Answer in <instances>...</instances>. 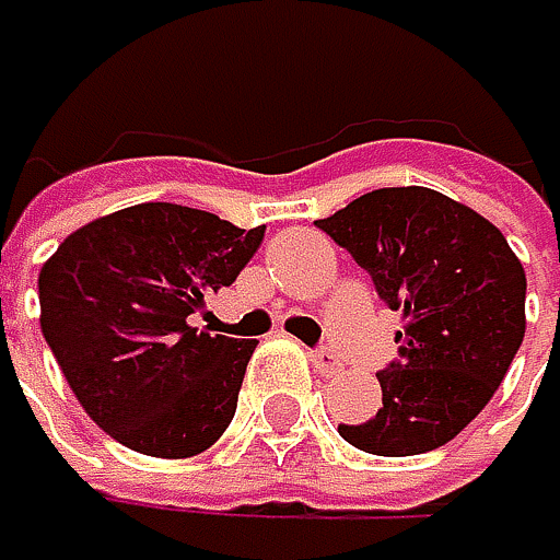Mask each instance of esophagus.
<instances>
[{
	"label": "esophagus",
	"instance_id": "34e87169",
	"mask_svg": "<svg viewBox=\"0 0 560 560\" xmlns=\"http://www.w3.org/2000/svg\"><path fill=\"white\" fill-rule=\"evenodd\" d=\"M310 363H313V370H316L319 376H332V373L342 370V360L332 353V349H313V353H310Z\"/></svg>",
	"mask_w": 560,
	"mask_h": 560
}]
</instances>
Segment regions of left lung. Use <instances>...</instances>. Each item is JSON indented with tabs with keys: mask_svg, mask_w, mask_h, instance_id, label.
Wrapping results in <instances>:
<instances>
[{
	"mask_svg": "<svg viewBox=\"0 0 560 560\" xmlns=\"http://www.w3.org/2000/svg\"><path fill=\"white\" fill-rule=\"evenodd\" d=\"M402 313L383 409L339 435L373 455L452 442L502 386L525 339V270L495 224L429 187H380L316 221Z\"/></svg>",
	"mask_w": 560,
	"mask_h": 560,
	"instance_id": "1",
	"label": "left lung"
}]
</instances>
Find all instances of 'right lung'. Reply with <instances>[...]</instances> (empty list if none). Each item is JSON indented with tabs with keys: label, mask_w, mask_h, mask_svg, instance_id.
I'll use <instances>...</instances> for the list:
<instances>
[{
	"label": "right lung",
	"mask_w": 560,
	"mask_h": 560,
	"mask_svg": "<svg viewBox=\"0 0 560 560\" xmlns=\"http://www.w3.org/2000/svg\"><path fill=\"white\" fill-rule=\"evenodd\" d=\"M264 241L180 203H135L68 234L38 273L42 336L68 386L121 445L187 458L237 412L247 339L190 326Z\"/></svg>",
	"instance_id": "1"
}]
</instances>
